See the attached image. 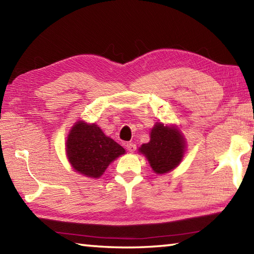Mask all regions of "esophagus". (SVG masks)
Masks as SVG:
<instances>
[{
  "label": "esophagus",
  "instance_id": "obj_1",
  "mask_svg": "<svg viewBox=\"0 0 254 254\" xmlns=\"http://www.w3.org/2000/svg\"><path fill=\"white\" fill-rule=\"evenodd\" d=\"M127 149L130 152H133V151H135L136 145H135L134 143H132V142H128V143H127Z\"/></svg>",
  "mask_w": 254,
  "mask_h": 254
}]
</instances>
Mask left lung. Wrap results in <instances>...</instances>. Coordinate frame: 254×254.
<instances>
[{"label": "left lung", "mask_w": 254, "mask_h": 254, "mask_svg": "<svg viewBox=\"0 0 254 254\" xmlns=\"http://www.w3.org/2000/svg\"><path fill=\"white\" fill-rule=\"evenodd\" d=\"M139 151L147 157L154 173L166 174L182 161L185 151L184 137L175 127L157 123L151 130L150 142L141 145Z\"/></svg>", "instance_id": "obj_1"}]
</instances>
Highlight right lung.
Instances as JSON below:
<instances>
[{
    "label": "right lung",
    "mask_w": 254,
    "mask_h": 254,
    "mask_svg": "<svg viewBox=\"0 0 254 254\" xmlns=\"http://www.w3.org/2000/svg\"><path fill=\"white\" fill-rule=\"evenodd\" d=\"M66 151L77 173L89 178H100L110 163L126 150L95 124L78 121L68 135Z\"/></svg>",
    "instance_id": "add662e5"
}]
</instances>
